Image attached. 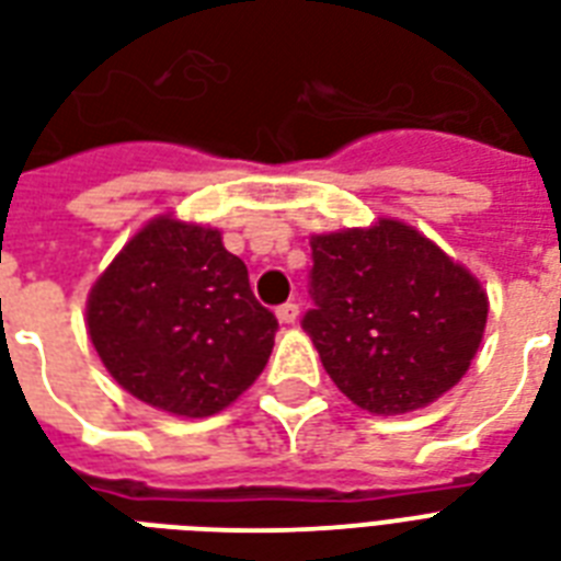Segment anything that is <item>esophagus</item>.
<instances>
[{
    "label": "esophagus",
    "instance_id": "obj_1",
    "mask_svg": "<svg viewBox=\"0 0 561 561\" xmlns=\"http://www.w3.org/2000/svg\"><path fill=\"white\" fill-rule=\"evenodd\" d=\"M277 321H280V324H295V321H298V304H280V307H277Z\"/></svg>",
    "mask_w": 561,
    "mask_h": 561
}]
</instances>
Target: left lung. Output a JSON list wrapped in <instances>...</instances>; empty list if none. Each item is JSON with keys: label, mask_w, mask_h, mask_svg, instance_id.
Returning a JSON list of instances; mask_svg holds the SVG:
<instances>
[{"label": "left lung", "mask_w": 561, "mask_h": 561, "mask_svg": "<svg viewBox=\"0 0 561 561\" xmlns=\"http://www.w3.org/2000/svg\"><path fill=\"white\" fill-rule=\"evenodd\" d=\"M304 330L359 410L401 415L454 389L483 342L489 298L412 225L316 233Z\"/></svg>", "instance_id": "left-lung-1"}]
</instances>
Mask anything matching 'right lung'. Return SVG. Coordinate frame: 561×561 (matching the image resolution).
I'll return each instance as SVG.
<instances>
[{
	"label": "right lung",
	"mask_w": 561,
	"mask_h": 561,
	"mask_svg": "<svg viewBox=\"0 0 561 561\" xmlns=\"http://www.w3.org/2000/svg\"><path fill=\"white\" fill-rule=\"evenodd\" d=\"M277 319L216 228L163 213L87 295V333L125 392L181 419L231 407L266 368Z\"/></svg>",
	"instance_id": "1"
}]
</instances>
